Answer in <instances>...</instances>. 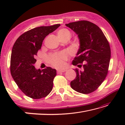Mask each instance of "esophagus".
<instances>
[{
	"label": "esophagus",
	"mask_w": 125,
	"mask_h": 125,
	"mask_svg": "<svg viewBox=\"0 0 125 125\" xmlns=\"http://www.w3.org/2000/svg\"><path fill=\"white\" fill-rule=\"evenodd\" d=\"M66 71V69H58L57 70V73H62V72H64Z\"/></svg>",
	"instance_id": "esophagus-1"
}]
</instances>
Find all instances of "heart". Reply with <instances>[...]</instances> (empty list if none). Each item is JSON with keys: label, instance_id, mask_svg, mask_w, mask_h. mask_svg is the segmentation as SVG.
I'll return each mask as SVG.
<instances>
[{"label": "heart", "instance_id": "obj_1", "mask_svg": "<svg viewBox=\"0 0 125 125\" xmlns=\"http://www.w3.org/2000/svg\"><path fill=\"white\" fill-rule=\"evenodd\" d=\"M57 36L60 39L65 37L71 36V32L67 29H61L57 31ZM66 52H62L58 54H55L51 56L49 58V62L53 66L59 68L62 67L64 64V61L67 58Z\"/></svg>", "mask_w": 125, "mask_h": 125}]
</instances>
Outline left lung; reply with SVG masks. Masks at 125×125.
<instances>
[{"label":"left lung","mask_w":125,"mask_h":125,"mask_svg":"<svg viewBox=\"0 0 125 125\" xmlns=\"http://www.w3.org/2000/svg\"><path fill=\"white\" fill-rule=\"evenodd\" d=\"M78 35L79 48L72 64L82 67L75 69L76 78L71 82L73 90L82 94H89L99 88L106 77L111 58L109 42L96 25L86 20L65 24Z\"/></svg>","instance_id":"left-lung-1"}]
</instances>
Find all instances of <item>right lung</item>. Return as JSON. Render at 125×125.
Listing matches in <instances>:
<instances>
[{"label":"right lung","instance_id":"obj_1","mask_svg":"<svg viewBox=\"0 0 125 125\" xmlns=\"http://www.w3.org/2000/svg\"><path fill=\"white\" fill-rule=\"evenodd\" d=\"M56 24L40 26L25 32L16 40L12 47L10 72L20 89L30 98L39 99L45 98L51 92L56 70L51 67L40 70L33 64L35 57L41 49L46 36L60 26Z\"/></svg>","mask_w":125,"mask_h":125}]
</instances>
